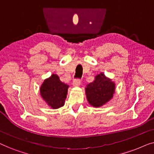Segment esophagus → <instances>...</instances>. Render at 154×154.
Instances as JSON below:
<instances>
[{"instance_id":"1","label":"esophagus","mask_w":154,"mask_h":154,"mask_svg":"<svg viewBox=\"0 0 154 154\" xmlns=\"http://www.w3.org/2000/svg\"><path fill=\"white\" fill-rule=\"evenodd\" d=\"M81 81L80 79H75L74 81L73 82V85L74 87H79V86L81 85Z\"/></svg>"}]
</instances>
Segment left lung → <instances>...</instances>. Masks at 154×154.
<instances>
[{"label": "left lung", "mask_w": 154, "mask_h": 154, "mask_svg": "<svg viewBox=\"0 0 154 154\" xmlns=\"http://www.w3.org/2000/svg\"><path fill=\"white\" fill-rule=\"evenodd\" d=\"M115 88L114 82L100 73L96 75L93 82L86 86V98L91 106L100 107L112 99Z\"/></svg>", "instance_id": "left-lung-1"}]
</instances>
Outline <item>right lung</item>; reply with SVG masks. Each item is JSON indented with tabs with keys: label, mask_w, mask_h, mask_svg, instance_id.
I'll return each mask as SVG.
<instances>
[{
	"label": "right lung",
	"mask_w": 154,
	"mask_h": 154,
	"mask_svg": "<svg viewBox=\"0 0 154 154\" xmlns=\"http://www.w3.org/2000/svg\"><path fill=\"white\" fill-rule=\"evenodd\" d=\"M69 85L60 81L57 74L45 79L40 88L42 98L52 109H56L64 106Z\"/></svg>",
	"instance_id": "obj_1"
}]
</instances>
